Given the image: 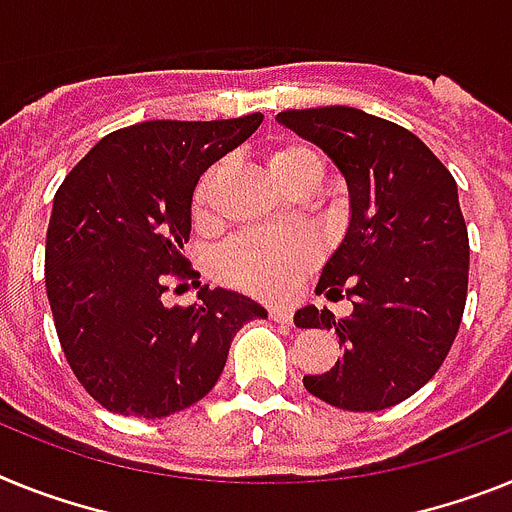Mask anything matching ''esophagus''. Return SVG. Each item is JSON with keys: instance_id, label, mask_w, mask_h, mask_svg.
Here are the masks:
<instances>
[{"instance_id": "34e87169", "label": "esophagus", "mask_w": 512, "mask_h": 512, "mask_svg": "<svg viewBox=\"0 0 512 512\" xmlns=\"http://www.w3.org/2000/svg\"><path fill=\"white\" fill-rule=\"evenodd\" d=\"M269 318H272L274 323H290L292 313L287 308H272V310H269Z\"/></svg>"}]
</instances>
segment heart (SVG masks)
Wrapping results in <instances>:
<instances>
[{
  "label": "heart",
  "mask_w": 512,
  "mask_h": 512,
  "mask_svg": "<svg viewBox=\"0 0 512 512\" xmlns=\"http://www.w3.org/2000/svg\"><path fill=\"white\" fill-rule=\"evenodd\" d=\"M269 173L287 191H313L326 176V160L313 144L287 142L266 157ZM220 165L207 170L196 189V212L207 214L220 181ZM318 256L313 235L305 230L285 233H243L217 253V274L222 282L259 298H279L292 290L300 274Z\"/></svg>",
  "instance_id": "1"
}]
</instances>
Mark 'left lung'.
Listing matches in <instances>:
<instances>
[{
    "label": "left lung",
    "mask_w": 512,
    "mask_h": 512,
    "mask_svg": "<svg viewBox=\"0 0 512 512\" xmlns=\"http://www.w3.org/2000/svg\"><path fill=\"white\" fill-rule=\"evenodd\" d=\"M277 121L321 147L349 191L347 233L316 292H347L352 313H295L300 329H334L344 357L303 386L339 409L381 412L438 373L461 326L469 233L458 186L412 131L360 108L282 111Z\"/></svg>",
    "instance_id": "obj_1"
}]
</instances>
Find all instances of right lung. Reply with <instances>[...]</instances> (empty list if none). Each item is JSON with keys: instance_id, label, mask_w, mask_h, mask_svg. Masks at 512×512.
Returning <instances> with one entry per match:
<instances>
[{"instance_id": "add662e5", "label": "right lung", "mask_w": 512, "mask_h": 512, "mask_svg": "<svg viewBox=\"0 0 512 512\" xmlns=\"http://www.w3.org/2000/svg\"><path fill=\"white\" fill-rule=\"evenodd\" d=\"M264 116L144 121L100 139L54 196L46 295L69 368L108 412L160 419L204 399L230 342L266 308L233 290L168 308L170 277H191L183 243L204 170Z\"/></svg>"}]
</instances>
